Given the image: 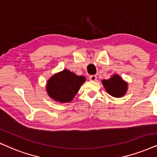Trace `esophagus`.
I'll return each mask as SVG.
<instances>
[{
	"mask_svg": "<svg viewBox=\"0 0 157 157\" xmlns=\"http://www.w3.org/2000/svg\"><path fill=\"white\" fill-rule=\"evenodd\" d=\"M90 80H91V81H96L97 80L96 75H90Z\"/></svg>",
	"mask_w": 157,
	"mask_h": 157,
	"instance_id": "obj_1",
	"label": "esophagus"
}]
</instances>
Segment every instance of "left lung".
Returning <instances> with one entry per match:
<instances>
[{"instance_id": "obj_1", "label": "left lung", "mask_w": 157, "mask_h": 157, "mask_svg": "<svg viewBox=\"0 0 157 157\" xmlns=\"http://www.w3.org/2000/svg\"><path fill=\"white\" fill-rule=\"evenodd\" d=\"M105 89L111 96L119 98L125 94L128 90V84L122 80L119 75H113L112 78L102 81Z\"/></svg>"}]
</instances>
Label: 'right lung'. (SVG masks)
I'll return each mask as SVG.
<instances>
[{
	"label": "right lung",
	"mask_w": 157,
	"mask_h": 157,
	"mask_svg": "<svg viewBox=\"0 0 157 157\" xmlns=\"http://www.w3.org/2000/svg\"><path fill=\"white\" fill-rule=\"evenodd\" d=\"M85 81V77L77 76L75 73L64 69L53 75L48 80L46 86L48 94L56 101L69 102Z\"/></svg>",
	"instance_id": "1"
}]
</instances>
